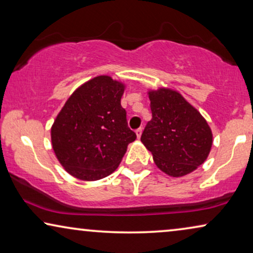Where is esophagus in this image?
<instances>
[{
	"mask_svg": "<svg viewBox=\"0 0 253 253\" xmlns=\"http://www.w3.org/2000/svg\"><path fill=\"white\" fill-rule=\"evenodd\" d=\"M141 132H143V129H141V127H139V129H137V130H136V134H137V138H138V139H139V138H140V136H141Z\"/></svg>",
	"mask_w": 253,
	"mask_h": 253,
	"instance_id": "esophagus-1",
	"label": "esophagus"
}]
</instances>
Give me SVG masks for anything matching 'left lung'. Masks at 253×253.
Instances as JSON below:
<instances>
[{"mask_svg":"<svg viewBox=\"0 0 253 253\" xmlns=\"http://www.w3.org/2000/svg\"><path fill=\"white\" fill-rule=\"evenodd\" d=\"M152 120L141 143L153 155L157 167L171 177L196 170L209 157L212 130L195 107L171 88L150 89Z\"/></svg>","mask_w":253,"mask_h":253,"instance_id":"left-lung-1","label":"left lung"}]
</instances>
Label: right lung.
I'll list each match as a JSON object with an SVG mask.
<instances>
[{"label":"right lung","instance_id":"obj_1","mask_svg":"<svg viewBox=\"0 0 253 253\" xmlns=\"http://www.w3.org/2000/svg\"><path fill=\"white\" fill-rule=\"evenodd\" d=\"M126 85L98 76L79 86L57 114L51 146L67 172L82 181H98L119 167L136 133L127 127L121 106Z\"/></svg>","mask_w":253,"mask_h":253}]
</instances>
